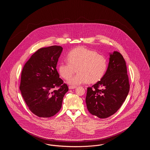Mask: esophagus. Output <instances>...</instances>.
<instances>
[{"label":"esophagus","mask_w":150,"mask_h":150,"mask_svg":"<svg viewBox=\"0 0 150 150\" xmlns=\"http://www.w3.org/2000/svg\"><path fill=\"white\" fill-rule=\"evenodd\" d=\"M76 88V86H69V88L70 89H75V88Z\"/></svg>","instance_id":"esophagus-1"}]
</instances>
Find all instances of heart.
I'll list each match as a JSON object with an SVG mask.
<instances>
[{
	"mask_svg": "<svg viewBox=\"0 0 150 150\" xmlns=\"http://www.w3.org/2000/svg\"><path fill=\"white\" fill-rule=\"evenodd\" d=\"M66 59L67 62H62L59 64L58 70L61 77L69 79L67 83L72 86L88 81L97 83L102 79L107 71L106 58L85 47H78L71 50L67 54ZM76 69L78 74L71 77Z\"/></svg>",
	"mask_w": 150,
	"mask_h": 150,
	"instance_id": "1",
	"label": "heart"
}]
</instances>
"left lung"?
Returning <instances> with one entry per match:
<instances>
[{
    "label": "left lung",
    "mask_w": 150,
    "mask_h": 150,
    "mask_svg": "<svg viewBox=\"0 0 150 150\" xmlns=\"http://www.w3.org/2000/svg\"><path fill=\"white\" fill-rule=\"evenodd\" d=\"M125 61L121 53H110L107 71L102 79L87 88L86 102L88 111L99 118L114 114L125 101L129 91Z\"/></svg>",
    "instance_id": "1"
}]
</instances>
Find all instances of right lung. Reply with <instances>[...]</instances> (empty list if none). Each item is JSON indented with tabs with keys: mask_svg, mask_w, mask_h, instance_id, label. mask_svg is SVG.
I'll list each match as a JSON object with an SVG mask.
<instances>
[{
	"mask_svg": "<svg viewBox=\"0 0 150 150\" xmlns=\"http://www.w3.org/2000/svg\"><path fill=\"white\" fill-rule=\"evenodd\" d=\"M62 50L57 45L40 48L22 69L20 86L22 96L30 110L38 117H50L56 114L69 91L56 69Z\"/></svg>",
	"mask_w": 150,
	"mask_h": 150,
	"instance_id": "right-lung-1",
	"label": "right lung"
}]
</instances>
